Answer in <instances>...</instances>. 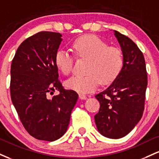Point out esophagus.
Instances as JSON below:
<instances>
[{
	"instance_id": "esophagus-1",
	"label": "esophagus",
	"mask_w": 159,
	"mask_h": 159,
	"mask_svg": "<svg viewBox=\"0 0 159 159\" xmlns=\"http://www.w3.org/2000/svg\"><path fill=\"white\" fill-rule=\"evenodd\" d=\"M79 97H80V98L82 99V100H85V99L87 98L86 95H85V94H79Z\"/></svg>"
}]
</instances>
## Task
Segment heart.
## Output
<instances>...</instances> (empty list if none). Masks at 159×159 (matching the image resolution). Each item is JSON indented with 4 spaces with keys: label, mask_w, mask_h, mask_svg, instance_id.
<instances>
[{
    "label": "heart",
    "mask_w": 159,
    "mask_h": 159,
    "mask_svg": "<svg viewBox=\"0 0 159 159\" xmlns=\"http://www.w3.org/2000/svg\"><path fill=\"white\" fill-rule=\"evenodd\" d=\"M74 56L88 59L85 76H75L66 83L69 89L80 94L90 93L99 83L106 85L112 83L122 70L123 54L118 47L108 46L100 37L85 34L74 41ZM55 63L61 72L69 76L74 70V56L67 51L60 49L55 56Z\"/></svg>",
    "instance_id": "heart-1"
}]
</instances>
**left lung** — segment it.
Returning <instances> with one entry per match:
<instances>
[{
  "instance_id": "8db88e82",
  "label": "left lung",
  "mask_w": 159,
  "mask_h": 159,
  "mask_svg": "<svg viewBox=\"0 0 159 159\" xmlns=\"http://www.w3.org/2000/svg\"><path fill=\"white\" fill-rule=\"evenodd\" d=\"M123 53L120 74L106 90L96 94L99 112L94 116L103 136L119 139L127 135L141 119L145 105L147 72L143 54L129 37L115 31Z\"/></svg>"
}]
</instances>
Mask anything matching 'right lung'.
I'll use <instances>...</instances> for the list:
<instances>
[{
    "mask_svg": "<svg viewBox=\"0 0 159 159\" xmlns=\"http://www.w3.org/2000/svg\"><path fill=\"white\" fill-rule=\"evenodd\" d=\"M61 37L38 32L23 41L12 61V102L24 128L37 140L54 141L63 136L78 99V94L65 89L58 80L55 56ZM56 90L60 93L53 96Z\"/></svg>",
    "mask_w": 159,
    "mask_h": 159,
    "instance_id": "obj_1",
    "label": "right lung"
}]
</instances>
